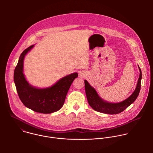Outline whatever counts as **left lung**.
<instances>
[{
    "instance_id": "1",
    "label": "left lung",
    "mask_w": 153,
    "mask_h": 153,
    "mask_svg": "<svg viewBox=\"0 0 153 153\" xmlns=\"http://www.w3.org/2000/svg\"><path fill=\"white\" fill-rule=\"evenodd\" d=\"M138 68L140 69V77L138 78L137 87L134 92L129 98L120 103L113 104L104 101L99 97L95 90L88 84L86 80H85L84 82L85 92L89 105L93 109L98 112L108 114H117L126 109L135 101L140 93L142 74L141 70L139 66Z\"/></svg>"
}]
</instances>
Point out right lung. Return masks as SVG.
Listing matches in <instances>:
<instances>
[{
    "instance_id": "add662e5",
    "label": "right lung",
    "mask_w": 153,
    "mask_h": 153,
    "mask_svg": "<svg viewBox=\"0 0 153 153\" xmlns=\"http://www.w3.org/2000/svg\"><path fill=\"white\" fill-rule=\"evenodd\" d=\"M33 45L25 49L19 59L14 71V82L20 100L24 105L35 112L50 114L63 106L68 91L74 80L78 77L76 72L62 78L54 85L45 89H38L30 85L23 74L25 55Z\"/></svg>"
}]
</instances>
